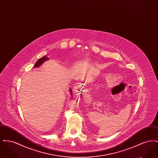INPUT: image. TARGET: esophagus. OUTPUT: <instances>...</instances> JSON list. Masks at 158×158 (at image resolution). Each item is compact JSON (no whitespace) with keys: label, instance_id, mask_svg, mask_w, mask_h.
<instances>
[{"label":"esophagus","instance_id":"1","mask_svg":"<svg viewBox=\"0 0 158 158\" xmlns=\"http://www.w3.org/2000/svg\"><path fill=\"white\" fill-rule=\"evenodd\" d=\"M78 86H79V85H75V86H74V89H75V90L77 89L78 88Z\"/></svg>","mask_w":158,"mask_h":158}]
</instances>
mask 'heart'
<instances>
[{
    "label": "heart",
    "mask_w": 158,
    "mask_h": 158,
    "mask_svg": "<svg viewBox=\"0 0 158 158\" xmlns=\"http://www.w3.org/2000/svg\"><path fill=\"white\" fill-rule=\"evenodd\" d=\"M85 61H88V60H87V59H86V60H85Z\"/></svg>",
    "instance_id": "1"
}]
</instances>
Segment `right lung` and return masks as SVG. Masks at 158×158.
I'll return each instance as SVG.
<instances>
[{
  "label": "right lung",
  "mask_w": 158,
  "mask_h": 158,
  "mask_svg": "<svg viewBox=\"0 0 158 158\" xmlns=\"http://www.w3.org/2000/svg\"><path fill=\"white\" fill-rule=\"evenodd\" d=\"M48 60H49V58H48L47 56H44L43 57H42L41 58H40V59H38V60L37 61V62L35 63V64L34 66V68L40 67V66L45 62V61ZM69 91H70V93L71 95H72V89H70Z\"/></svg>",
  "instance_id": "add662e5"
}]
</instances>
